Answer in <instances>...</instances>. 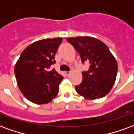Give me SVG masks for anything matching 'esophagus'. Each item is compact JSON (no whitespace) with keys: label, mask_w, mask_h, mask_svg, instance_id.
<instances>
[{"label":"esophagus","mask_w":134,"mask_h":134,"mask_svg":"<svg viewBox=\"0 0 134 134\" xmlns=\"http://www.w3.org/2000/svg\"><path fill=\"white\" fill-rule=\"evenodd\" d=\"M64 73H65V75H66L67 76H69L70 75V73H71V72H70V71H66Z\"/></svg>","instance_id":"1"}]
</instances>
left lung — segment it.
<instances>
[{"mask_svg":"<svg viewBox=\"0 0 134 134\" xmlns=\"http://www.w3.org/2000/svg\"><path fill=\"white\" fill-rule=\"evenodd\" d=\"M80 56L82 62H90L87 71L82 72V81L75 86L85 98L96 100L105 96L115 81L118 64L108 47L98 38L78 36L67 38Z\"/></svg>","mask_w":134,"mask_h":134,"instance_id":"1","label":"left lung"}]
</instances>
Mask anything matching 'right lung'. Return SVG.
I'll return each instance as SVG.
<instances>
[{
  "instance_id": "obj_1",
  "label": "right lung",
  "mask_w": 134,
  "mask_h": 134,
  "mask_svg": "<svg viewBox=\"0 0 134 134\" xmlns=\"http://www.w3.org/2000/svg\"><path fill=\"white\" fill-rule=\"evenodd\" d=\"M62 38L35 41L25 49L15 65L14 72L19 89L26 98L36 104L49 103L58 94L63 79L54 69V56Z\"/></svg>"
}]
</instances>
